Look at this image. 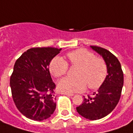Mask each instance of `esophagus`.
<instances>
[{
    "mask_svg": "<svg viewBox=\"0 0 133 133\" xmlns=\"http://www.w3.org/2000/svg\"><path fill=\"white\" fill-rule=\"evenodd\" d=\"M62 94H65V95L67 96H73L74 94H71V93H66V92H62L61 93Z\"/></svg>",
    "mask_w": 133,
    "mask_h": 133,
    "instance_id": "34e87169",
    "label": "esophagus"
}]
</instances>
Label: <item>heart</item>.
Returning <instances> with one entry per match:
<instances>
[{
    "label": "heart",
    "mask_w": 133,
    "mask_h": 133,
    "mask_svg": "<svg viewBox=\"0 0 133 133\" xmlns=\"http://www.w3.org/2000/svg\"><path fill=\"white\" fill-rule=\"evenodd\" d=\"M70 64L77 66L76 78L66 77L60 80L58 89L66 93L81 92L84 91L86 85L89 89H96L102 86L107 76V65L104 59L96 57L92 52L86 49H78L67 55ZM68 64L60 57H54L50 64V70L55 77L65 75Z\"/></svg>",
    "instance_id": "obj_1"
}]
</instances>
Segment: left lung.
Here are the masks:
<instances>
[{
  "label": "left lung",
  "mask_w": 133,
  "mask_h": 133,
  "mask_svg": "<svg viewBox=\"0 0 133 133\" xmlns=\"http://www.w3.org/2000/svg\"><path fill=\"white\" fill-rule=\"evenodd\" d=\"M107 63V73L105 81L93 96H88L83 103L76 107L80 115L90 120L99 119L108 115L118 104L124 83L121 64L115 55L104 48L91 46Z\"/></svg>",
  "instance_id": "left-lung-1"
}]
</instances>
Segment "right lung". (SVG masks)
<instances>
[{"instance_id":"add662e5","label":"right lung","mask_w":133,"mask_h":133,"mask_svg":"<svg viewBox=\"0 0 133 133\" xmlns=\"http://www.w3.org/2000/svg\"><path fill=\"white\" fill-rule=\"evenodd\" d=\"M55 47H34L28 50L15 63L10 78L13 100L26 117L42 121L49 118L56 108L49 65L60 53Z\"/></svg>"}]
</instances>
